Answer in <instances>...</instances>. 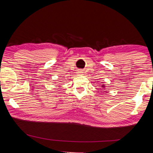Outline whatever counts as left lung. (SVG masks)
<instances>
[{
  "label": "left lung",
  "mask_w": 153,
  "mask_h": 153,
  "mask_svg": "<svg viewBox=\"0 0 153 153\" xmlns=\"http://www.w3.org/2000/svg\"><path fill=\"white\" fill-rule=\"evenodd\" d=\"M102 88H105V85L104 84H103V85H102Z\"/></svg>",
  "instance_id": "1"
}]
</instances>
